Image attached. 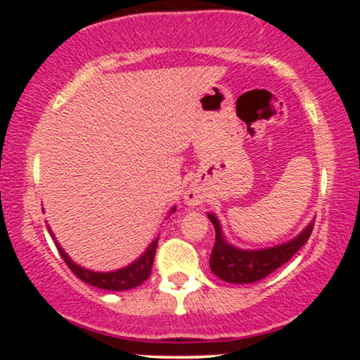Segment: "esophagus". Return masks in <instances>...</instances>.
Returning a JSON list of instances; mask_svg holds the SVG:
<instances>
[{"instance_id":"obj_1","label":"esophagus","mask_w":360,"mask_h":360,"mask_svg":"<svg viewBox=\"0 0 360 360\" xmlns=\"http://www.w3.org/2000/svg\"><path fill=\"white\" fill-rule=\"evenodd\" d=\"M184 201L188 203L189 206H196V205H201L205 201V193L203 189L200 188L198 184H191L188 188V191L184 193Z\"/></svg>"}]
</instances>
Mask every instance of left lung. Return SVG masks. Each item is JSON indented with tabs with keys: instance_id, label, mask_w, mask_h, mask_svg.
Listing matches in <instances>:
<instances>
[{
	"instance_id": "8db88e82",
	"label": "left lung",
	"mask_w": 360,
	"mask_h": 360,
	"mask_svg": "<svg viewBox=\"0 0 360 360\" xmlns=\"http://www.w3.org/2000/svg\"><path fill=\"white\" fill-rule=\"evenodd\" d=\"M208 218L214 226V245L210 257V269L221 281L233 284L255 283L286 264L307 243L315 223V220H311L295 238L279 245L247 250L229 243L223 235L220 221L213 213H208Z\"/></svg>"
}]
</instances>
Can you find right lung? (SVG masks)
Wrapping results in <instances>:
<instances>
[{"label": "right lung", "instance_id": "right-lung-1", "mask_svg": "<svg viewBox=\"0 0 360 360\" xmlns=\"http://www.w3.org/2000/svg\"><path fill=\"white\" fill-rule=\"evenodd\" d=\"M174 212H176V206L171 210V213H174ZM47 230H49V233L52 235L53 242H56V245H57V250H59L60 257L64 259V262L69 266V269H71L81 281L91 284V286L106 289V291H127V289L140 286V284H142L143 281H147L148 276H150L159 237L154 238V240L148 243L146 252H143L139 259H135L134 262L128 264V266L122 267V269H117V271L96 272V271L86 269V267H81L79 264L74 262V260L69 257L68 254H65V250L62 249L60 243L57 242L56 235H53L52 229L49 225H47Z\"/></svg>", "mask_w": 360, "mask_h": 360}]
</instances>
